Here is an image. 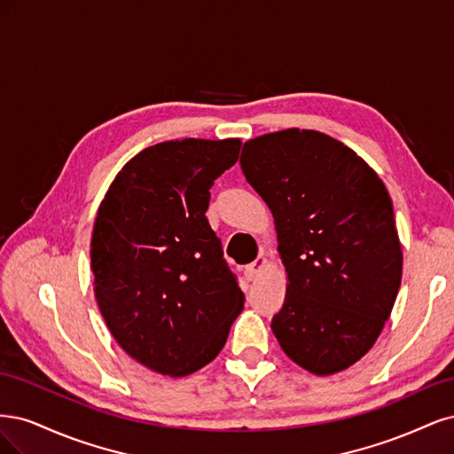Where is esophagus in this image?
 <instances>
[{
  "label": "esophagus",
  "mask_w": 454,
  "mask_h": 454,
  "mask_svg": "<svg viewBox=\"0 0 454 454\" xmlns=\"http://www.w3.org/2000/svg\"><path fill=\"white\" fill-rule=\"evenodd\" d=\"M266 266H268V258H266L264 254H258V256H256V260L253 262V264H248V266H247V270H245L247 279H248V281H254V279H258V277H260L262 273H264Z\"/></svg>",
  "instance_id": "obj_1"
}]
</instances>
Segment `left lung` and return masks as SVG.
<instances>
[{
	"label": "left lung",
	"mask_w": 454,
	"mask_h": 454,
	"mask_svg": "<svg viewBox=\"0 0 454 454\" xmlns=\"http://www.w3.org/2000/svg\"><path fill=\"white\" fill-rule=\"evenodd\" d=\"M245 177L268 203L286 273L271 330L315 375L356 364L377 341L402 283V243L381 177L323 131L288 128L243 145Z\"/></svg>",
	"instance_id": "1"
}]
</instances>
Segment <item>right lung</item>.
I'll use <instances>...</instances> for the list:
<instances>
[{
  "mask_svg": "<svg viewBox=\"0 0 454 454\" xmlns=\"http://www.w3.org/2000/svg\"><path fill=\"white\" fill-rule=\"evenodd\" d=\"M241 139L153 145L116 173L90 241L94 294L109 332L156 373L184 377L221 353L245 296L209 226V188Z\"/></svg>",
  "mask_w": 454,
  "mask_h": 454,
  "instance_id": "obj_1",
  "label": "right lung"
}]
</instances>
